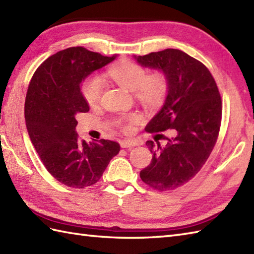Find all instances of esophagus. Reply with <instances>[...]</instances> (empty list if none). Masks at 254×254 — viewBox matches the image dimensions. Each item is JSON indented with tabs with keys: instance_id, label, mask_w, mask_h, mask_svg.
<instances>
[{
	"instance_id": "34e87169",
	"label": "esophagus",
	"mask_w": 254,
	"mask_h": 254,
	"mask_svg": "<svg viewBox=\"0 0 254 254\" xmlns=\"http://www.w3.org/2000/svg\"><path fill=\"white\" fill-rule=\"evenodd\" d=\"M138 143L136 141H133V139H124V141H121L120 146L122 148H130L133 146H136Z\"/></svg>"
}]
</instances>
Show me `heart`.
Wrapping results in <instances>:
<instances>
[{
  "label": "heart",
  "mask_w": 254,
  "mask_h": 254,
  "mask_svg": "<svg viewBox=\"0 0 254 254\" xmlns=\"http://www.w3.org/2000/svg\"><path fill=\"white\" fill-rule=\"evenodd\" d=\"M107 75L122 88L135 93L136 98L148 108L159 107L168 91V83L163 73L148 74L142 65L131 61H123L110 66ZM104 87L102 78L98 75H91L82 83L80 91L89 106H96L101 100ZM141 117L137 113H132L124 117L121 122L135 123Z\"/></svg>",
  "instance_id": "b5f03b06"
}]
</instances>
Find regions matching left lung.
I'll return each mask as SVG.
<instances>
[{"label":"left lung","instance_id":"8db88e82","mask_svg":"<svg viewBox=\"0 0 254 254\" xmlns=\"http://www.w3.org/2000/svg\"><path fill=\"white\" fill-rule=\"evenodd\" d=\"M134 59L143 67L158 69L168 83L164 105L145 130L176 132L164 148L157 142L155 150L154 142H146L153 158L139 177L158 191L174 190L191 180L212 153L222 121V99L208 68L186 52L166 49Z\"/></svg>","mask_w":254,"mask_h":254}]
</instances>
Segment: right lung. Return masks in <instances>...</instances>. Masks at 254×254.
Wrapping results in <instances>:
<instances>
[{"mask_svg": "<svg viewBox=\"0 0 254 254\" xmlns=\"http://www.w3.org/2000/svg\"><path fill=\"white\" fill-rule=\"evenodd\" d=\"M116 58L83 47L67 48L48 58L30 80L25 101L27 131L46 169L66 187L95 185L120 150L116 142L87 143L76 133V117L89 111L82 83Z\"/></svg>", "mask_w": 254, "mask_h": 254, "instance_id": "right-lung-1", "label": "right lung"}]
</instances>
